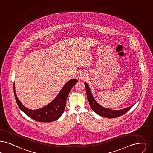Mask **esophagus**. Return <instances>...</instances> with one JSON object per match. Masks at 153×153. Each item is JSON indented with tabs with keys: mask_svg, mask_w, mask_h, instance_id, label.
<instances>
[{
	"mask_svg": "<svg viewBox=\"0 0 153 153\" xmlns=\"http://www.w3.org/2000/svg\"><path fill=\"white\" fill-rule=\"evenodd\" d=\"M85 76L84 74H79V79H84V77H85Z\"/></svg>",
	"mask_w": 153,
	"mask_h": 153,
	"instance_id": "1",
	"label": "esophagus"
}]
</instances>
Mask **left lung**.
<instances>
[{
	"label": "left lung",
	"instance_id": "1",
	"mask_svg": "<svg viewBox=\"0 0 153 153\" xmlns=\"http://www.w3.org/2000/svg\"><path fill=\"white\" fill-rule=\"evenodd\" d=\"M85 86L86 91L87 98L89 102V104H90L91 109L95 113H96L97 114L101 116L105 117L108 118H117L118 117L121 116L123 114H124L128 110H130L133 106H130L127 108H125L124 109L120 110H110L109 109L103 108L102 106H100L99 104H97V102L95 101V100L92 96L90 89L86 83H85Z\"/></svg>",
	"mask_w": 153,
	"mask_h": 153
}]
</instances>
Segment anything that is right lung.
I'll return each instance as SVG.
<instances>
[{
  "instance_id": "add662e5",
  "label": "right lung",
  "mask_w": 153,
  "mask_h": 153,
  "mask_svg": "<svg viewBox=\"0 0 153 153\" xmlns=\"http://www.w3.org/2000/svg\"><path fill=\"white\" fill-rule=\"evenodd\" d=\"M77 82V79H71L68 81L52 102L38 110L28 109L21 104L16 96L15 90V84H13L15 97L19 108L28 116L38 122H52L59 119L62 114L65 108L67 98L69 93Z\"/></svg>"
}]
</instances>
